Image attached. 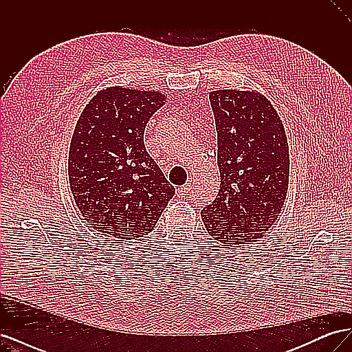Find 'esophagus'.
Segmentation results:
<instances>
[{
  "label": "esophagus",
  "instance_id": "34e87169",
  "mask_svg": "<svg viewBox=\"0 0 352 352\" xmlns=\"http://www.w3.org/2000/svg\"><path fill=\"white\" fill-rule=\"evenodd\" d=\"M177 190H179V197H186L189 194V190H190V185L185 184L184 186H180Z\"/></svg>",
  "mask_w": 352,
  "mask_h": 352
}]
</instances>
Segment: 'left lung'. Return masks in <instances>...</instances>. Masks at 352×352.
Wrapping results in <instances>:
<instances>
[{"label": "left lung", "mask_w": 352, "mask_h": 352, "mask_svg": "<svg viewBox=\"0 0 352 352\" xmlns=\"http://www.w3.org/2000/svg\"><path fill=\"white\" fill-rule=\"evenodd\" d=\"M216 119L217 198L202 208L208 235L223 243L248 245L278 220L289 184V146L278 111L254 91L210 92Z\"/></svg>", "instance_id": "left-lung-1"}]
</instances>
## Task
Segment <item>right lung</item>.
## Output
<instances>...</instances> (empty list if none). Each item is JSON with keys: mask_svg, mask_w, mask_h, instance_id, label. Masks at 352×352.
<instances>
[{"mask_svg": "<svg viewBox=\"0 0 352 352\" xmlns=\"http://www.w3.org/2000/svg\"><path fill=\"white\" fill-rule=\"evenodd\" d=\"M164 94L110 87L83 109L69 151V182L91 228L119 239L150 233L175 188L144 145Z\"/></svg>", "mask_w": 352, "mask_h": 352, "instance_id": "add662e5", "label": "right lung"}]
</instances>
